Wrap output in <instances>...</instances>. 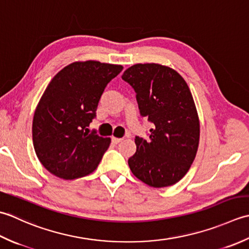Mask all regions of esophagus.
<instances>
[{
    "label": "esophagus",
    "mask_w": 249,
    "mask_h": 249,
    "mask_svg": "<svg viewBox=\"0 0 249 249\" xmlns=\"http://www.w3.org/2000/svg\"><path fill=\"white\" fill-rule=\"evenodd\" d=\"M111 141H113V143H114V144H118V143H120L121 141H123V139L115 138V136H113V138H111Z\"/></svg>",
    "instance_id": "obj_1"
}]
</instances>
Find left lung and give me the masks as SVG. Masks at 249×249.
Returning <instances> with one entry per match:
<instances>
[{
	"mask_svg": "<svg viewBox=\"0 0 249 249\" xmlns=\"http://www.w3.org/2000/svg\"><path fill=\"white\" fill-rule=\"evenodd\" d=\"M123 79L136 92L142 117L154 124L148 140L136 136L132 173L155 188L176 184L194 162L200 141V120L185 79L166 65L138 63Z\"/></svg>",
	"mask_w": 249,
	"mask_h": 249,
	"instance_id": "obj_1",
	"label": "left lung"
}]
</instances>
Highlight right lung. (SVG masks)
Segmentation results:
<instances>
[{
	"mask_svg": "<svg viewBox=\"0 0 249 249\" xmlns=\"http://www.w3.org/2000/svg\"><path fill=\"white\" fill-rule=\"evenodd\" d=\"M123 65L76 61L54 75L35 109L32 138L35 154L50 173L62 179L89 175L109 147L87 126L95 117L101 95Z\"/></svg>",
	"mask_w": 249,
	"mask_h": 249,
	"instance_id": "right-lung-1",
	"label": "right lung"
}]
</instances>
